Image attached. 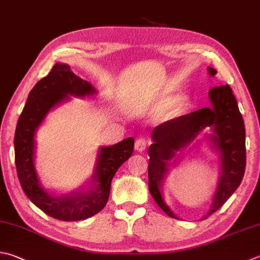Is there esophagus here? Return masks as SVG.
<instances>
[{
    "label": "esophagus",
    "instance_id": "esophagus-1",
    "mask_svg": "<svg viewBox=\"0 0 260 260\" xmlns=\"http://www.w3.org/2000/svg\"><path fill=\"white\" fill-rule=\"evenodd\" d=\"M146 147H147V141H146V139H143V138H140V139H138L136 141V144H135V149L137 150V151H144L145 149H146Z\"/></svg>",
    "mask_w": 260,
    "mask_h": 260
}]
</instances>
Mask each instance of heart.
I'll return each mask as SVG.
<instances>
[{"instance_id":"heart-1","label":"heart","mask_w":260,"mask_h":260,"mask_svg":"<svg viewBox=\"0 0 260 260\" xmlns=\"http://www.w3.org/2000/svg\"><path fill=\"white\" fill-rule=\"evenodd\" d=\"M189 106V102L185 97H179L174 94H165L157 97L150 105L151 113L159 114L170 109L168 112V117L174 119L185 113Z\"/></svg>"}]
</instances>
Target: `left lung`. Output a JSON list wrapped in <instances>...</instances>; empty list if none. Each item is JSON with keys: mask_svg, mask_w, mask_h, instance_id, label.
I'll return each mask as SVG.
<instances>
[{"mask_svg": "<svg viewBox=\"0 0 260 260\" xmlns=\"http://www.w3.org/2000/svg\"><path fill=\"white\" fill-rule=\"evenodd\" d=\"M209 75L217 71L208 67ZM208 96L212 106L204 107L157 125L151 132L154 143L149 146L148 187L151 197L161 210L172 218L178 216L166 205L161 187L169 173L172 160L179 150L190 145L206 126H210L213 135L209 140L215 151L219 154L221 174L212 206L204 218L216 212L238 189L246 170V129L242 115L231 87L229 85L214 87Z\"/></svg>", "mask_w": 260, "mask_h": 260, "instance_id": "8db88e82", "label": "left lung"}]
</instances>
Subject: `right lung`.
<instances>
[{
    "label": "right lung",
    "mask_w": 260,
    "mask_h": 260,
    "mask_svg": "<svg viewBox=\"0 0 260 260\" xmlns=\"http://www.w3.org/2000/svg\"><path fill=\"white\" fill-rule=\"evenodd\" d=\"M96 92L95 88L77 77L69 66L56 63L29 92L17 123L14 158L21 188L32 204L48 216L60 221H81L101 212L109 200L114 174L134 153L132 137L115 145L102 147L88 188L82 187L61 196H53L43 189L34 160L38 126L52 109L70 100L69 94L84 99Z\"/></svg>",
    "instance_id": "right-lung-1"
}]
</instances>
